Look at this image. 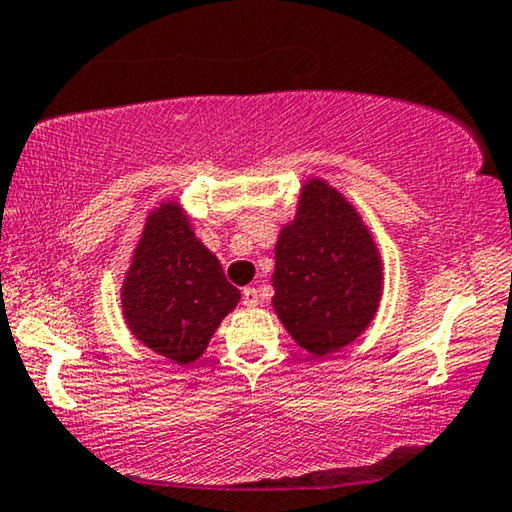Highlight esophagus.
<instances>
[{
    "instance_id": "esophagus-1",
    "label": "esophagus",
    "mask_w": 512,
    "mask_h": 512,
    "mask_svg": "<svg viewBox=\"0 0 512 512\" xmlns=\"http://www.w3.org/2000/svg\"><path fill=\"white\" fill-rule=\"evenodd\" d=\"M242 303L244 307H256L258 305V291L254 286H247V289L242 291Z\"/></svg>"
}]
</instances>
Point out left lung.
<instances>
[{
    "label": "left lung",
    "mask_w": 512,
    "mask_h": 512,
    "mask_svg": "<svg viewBox=\"0 0 512 512\" xmlns=\"http://www.w3.org/2000/svg\"><path fill=\"white\" fill-rule=\"evenodd\" d=\"M275 307L291 338L314 356L338 352L373 321L382 261L361 216L321 179L300 191L296 219L275 244Z\"/></svg>",
    "instance_id": "1"
}]
</instances>
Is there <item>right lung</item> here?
I'll use <instances>...</instances> for the list:
<instances>
[{"mask_svg":"<svg viewBox=\"0 0 512 512\" xmlns=\"http://www.w3.org/2000/svg\"><path fill=\"white\" fill-rule=\"evenodd\" d=\"M237 303L240 291L223 275L219 258L195 237L177 202L153 209L121 289L132 335L186 366L200 359Z\"/></svg>","mask_w":512,"mask_h":512,"instance_id":"1","label":"right lung"}]
</instances>
